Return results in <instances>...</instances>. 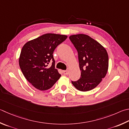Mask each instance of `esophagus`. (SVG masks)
Returning <instances> with one entry per match:
<instances>
[{
	"label": "esophagus",
	"instance_id": "34e87169",
	"mask_svg": "<svg viewBox=\"0 0 129 129\" xmlns=\"http://www.w3.org/2000/svg\"><path fill=\"white\" fill-rule=\"evenodd\" d=\"M62 72H63V73H64V75H68L69 73L68 71H63Z\"/></svg>",
	"mask_w": 129,
	"mask_h": 129
}]
</instances>
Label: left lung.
<instances>
[{"instance_id":"8db88e82","label":"left lung","mask_w":129,"mask_h":129,"mask_svg":"<svg viewBox=\"0 0 129 129\" xmlns=\"http://www.w3.org/2000/svg\"><path fill=\"white\" fill-rule=\"evenodd\" d=\"M69 39L78 51L81 73L79 80L72 83L79 91H90L101 82L107 73L109 65L107 51L87 35H72Z\"/></svg>"}]
</instances>
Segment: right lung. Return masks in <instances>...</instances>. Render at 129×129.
Returning a JSON list of instances; mask_svg holds the SVG:
<instances>
[{
	"label": "right lung",
	"mask_w": 129,
	"mask_h": 129,
	"mask_svg": "<svg viewBox=\"0 0 129 129\" xmlns=\"http://www.w3.org/2000/svg\"><path fill=\"white\" fill-rule=\"evenodd\" d=\"M65 35L47 33L26 43L21 51L19 65L25 78L38 90L51 88L61 75L55 68L53 53L67 38ZM50 62L52 65L46 67Z\"/></svg>",
	"instance_id": "obj_1"
}]
</instances>
